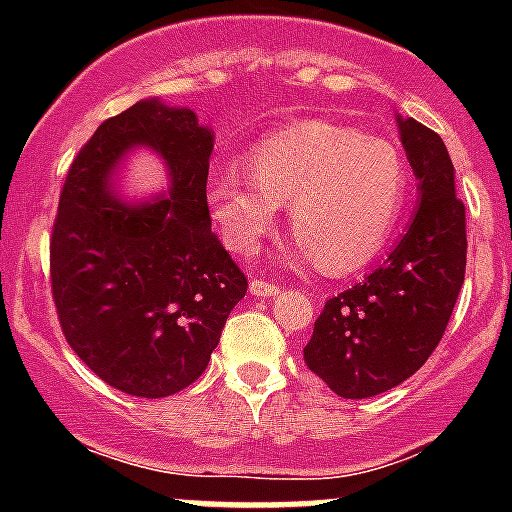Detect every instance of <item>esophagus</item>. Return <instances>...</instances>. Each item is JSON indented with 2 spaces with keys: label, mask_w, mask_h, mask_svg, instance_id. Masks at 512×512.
Segmentation results:
<instances>
[{
  "label": "esophagus",
  "mask_w": 512,
  "mask_h": 512,
  "mask_svg": "<svg viewBox=\"0 0 512 512\" xmlns=\"http://www.w3.org/2000/svg\"><path fill=\"white\" fill-rule=\"evenodd\" d=\"M250 292L255 294V297H275V294L282 292V287L272 285V282H267V280H252Z\"/></svg>",
  "instance_id": "obj_1"
}]
</instances>
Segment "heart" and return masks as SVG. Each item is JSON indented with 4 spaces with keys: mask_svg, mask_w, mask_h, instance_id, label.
<instances>
[{
    "mask_svg": "<svg viewBox=\"0 0 512 512\" xmlns=\"http://www.w3.org/2000/svg\"><path fill=\"white\" fill-rule=\"evenodd\" d=\"M252 175L227 165L205 190L210 220L235 255H252L289 203L292 250L329 275H349L384 252L404 215L409 170L391 143L332 121L267 133L247 156Z\"/></svg>",
    "mask_w": 512,
    "mask_h": 512,
    "instance_id": "heart-1",
    "label": "heart"
}]
</instances>
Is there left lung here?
Listing matches in <instances>:
<instances>
[{
  "instance_id": "obj_1",
  "label": "left lung",
  "mask_w": 512,
  "mask_h": 512,
  "mask_svg": "<svg viewBox=\"0 0 512 512\" xmlns=\"http://www.w3.org/2000/svg\"><path fill=\"white\" fill-rule=\"evenodd\" d=\"M418 180L399 245L364 282L327 299L304 347L309 369L344 399H369L416 374L441 342L466 275V208L438 133L396 116Z\"/></svg>"
}]
</instances>
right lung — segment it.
Returning a JSON list of instances; mask_svg holds the SVG:
<instances>
[{"label": "right lung", "instance_id": "right-lung-1", "mask_svg": "<svg viewBox=\"0 0 512 512\" xmlns=\"http://www.w3.org/2000/svg\"><path fill=\"white\" fill-rule=\"evenodd\" d=\"M213 143L190 108L146 98L103 121L66 175L51 232L56 312L69 347L123 394L163 399L193 384L247 292L210 230ZM136 147L169 170V190L141 206L115 190Z\"/></svg>", "mask_w": 512, "mask_h": 512}]
</instances>
